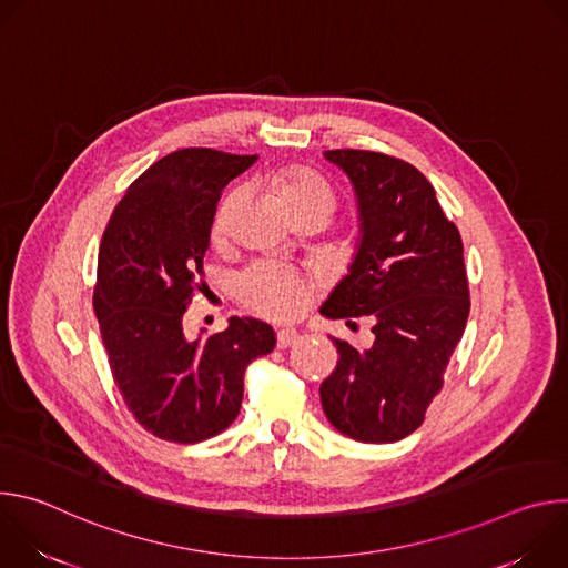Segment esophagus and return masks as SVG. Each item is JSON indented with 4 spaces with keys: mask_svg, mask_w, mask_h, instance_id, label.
Instances as JSON below:
<instances>
[{
    "mask_svg": "<svg viewBox=\"0 0 568 568\" xmlns=\"http://www.w3.org/2000/svg\"><path fill=\"white\" fill-rule=\"evenodd\" d=\"M296 339H298V333L292 331V328H285V331H278V335H276V346H278L281 351H285V348H290L292 344H296Z\"/></svg>",
    "mask_w": 568,
    "mask_h": 568,
    "instance_id": "esophagus-1",
    "label": "esophagus"
}]
</instances>
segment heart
I'll use <instances>...</instances> for the list:
<instances>
[{
	"label": "heart",
	"mask_w": 568,
	"mask_h": 568,
	"mask_svg": "<svg viewBox=\"0 0 568 568\" xmlns=\"http://www.w3.org/2000/svg\"><path fill=\"white\" fill-rule=\"evenodd\" d=\"M278 186L287 209L294 213L298 209L323 206L333 213L335 193L331 184L312 169H287L278 175ZM242 189H233L220 204L215 213V231H224L226 220L237 204ZM237 292L252 310L270 318H290L301 312L307 301V285L294 272L278 265H254L237 281Z\"/></svg>",
	"instance_id": "heart-1"
}]
</instances>
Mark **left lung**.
<instances>
[{
    "mask_svg": "<svg viewBox=\"0 0 568 568\" xmlns=\"http://www.w3.org/2000/svg\"><path fill=\"white\" fill-rule=\"evenodd\" d=\"M353 184L359 242L348 274L321 314L368 316L371 348L335 339L339 362L323 379L331 425L362 443L414 434L443 386L469 314L463 240L429 180L412 164L371 150H326Z\"/></svg>",
    "mask_w": 568,
    "mask_h": 568,
    "instance_id": "left-lung-1",
    "label": "left lung"
}]
</instances>
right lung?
<instances>
[{
  "mask_svg": "<svg viewBox=\"0 0 568 568\" xmlns=\"http://www.w3.org/2000/svg\"><path fill=\"white\" fill-rule=\"evenodd\" d=\"M256 159L171 152L134 180L105 226L94 287L103 346L128 409L161 440L189 445L224 432L240 414L245 368L276 346L272 326L250 316L197 339L182 326L220 193Z\"/></svg>",
  "mask_w": 568,
  "mask_h": 568,
  "instance_id": "right-lung-1",
  "label": "right lung"
}]
</instances>
